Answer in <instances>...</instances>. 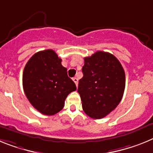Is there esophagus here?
<instances>
[{"instance_id": "1", "label": "esophagus", "mask_w": 153, "mask_h": 153, "mask_svg": "<svg viewBox=\"0 0 153 153\" xmlns=\"http://www.w3.org/2000/svg\"><path fill=\"white\" fill-rule=\"evenodd\" d=\"M72 80L74 81V82L75 83V85H76V86H78V79L76 78V77H75V78H72Z\"/></svg>"}]
</instances>
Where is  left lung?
Listing matches in <instances>:
<instances>
[{
  "label": "left lung",
  "instance_id": "obj_1",
  "mask_svg": "<svg viewBox=\"0 0 153 153\" xmlns=\"http://www.w3.org/2000/svg\"><path fill=\"white\" fill-rule=\"evenodd\" d=\"M83 77L78 92L82 108L92 119H102L113 111L123 99L126 75L113 54L99 51L84 58Z\"/></svg>",
  "mask_w": 153,
  "mask_h": 153
}]
</instances>
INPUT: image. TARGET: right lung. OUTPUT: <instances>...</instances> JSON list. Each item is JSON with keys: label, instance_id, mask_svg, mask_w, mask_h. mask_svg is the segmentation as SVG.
I'll use <instances>...</instances> for the list:
<instances>
[{"label": "right lung", "instance_id": "1", "mask_svg": "<svg viewBox=\"0 0 153 153\" xmlns=\"http://www.w3.org/2000/svg\"><path fill=\"white\" fill-rule=\"evenodd\" d=\"M23 88L30 103L41 113L53 115L63 108L76 85L67 75L62 59L51 49L38 51L29 59L23 72Z\"/></svg>", "mask_w": 153, "mask_h": 153}]
</instances>
